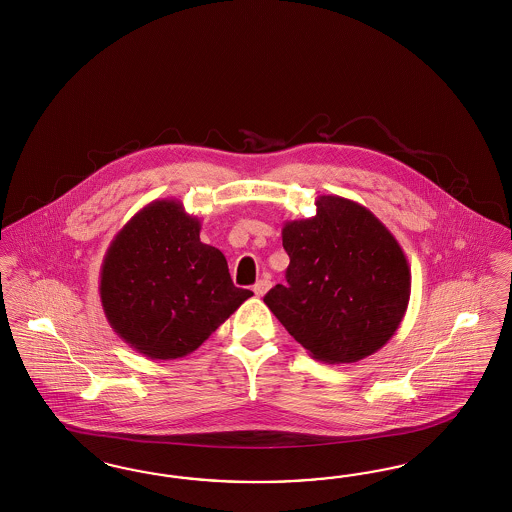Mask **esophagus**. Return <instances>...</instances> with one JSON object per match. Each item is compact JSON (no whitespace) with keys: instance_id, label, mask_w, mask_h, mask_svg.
<instances>
[{"instance_id":"1","label":"esophagus","mask_w":512,"mask_h":512,"mask_svg":"<svg viewBox=\"0 0 512 512\" xmlns=\"http://www.w3.org/2000/svg\"><path fill=\"white\" fill-rule=\"evenodd\" d=\"M270 286H272V284H270V280H268V278H261V280L253 286V291H255V295H257V297H263L266 291L270 289Z\"/></svg>"}]
</instances>
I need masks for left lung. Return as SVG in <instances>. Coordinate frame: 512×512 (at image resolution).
I'll return each instance as SVG.
<instances>
[{"mask_svg": "<svg viewBox=\"0 0 512 512\" xmlns=\"http://www.w3.org/2000/svg\"><path fill=\"white\" fill-rule=\"evenodd\" d=\"M282 244L287 284L266 293V307L314 360L352 364L387 345L408 308L411 272L368 207L318 196L314 217L286 221Z\"/></svg>", "mask_w": 512, "mask_h": 512, "instance_id": "8db88e82", "label": "left lung"}]
</instances>
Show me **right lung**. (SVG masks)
Listing matches in <instances>:
<instances>
[{"mask_svg":"<svg viewBox=\"0 0 512 512\" xmlns=\"http://www.w3.org/2000/svg\"><path fill=\"white\" fill-rule=\"evenodd\" d=\"M179 200L144 205L114 236L101 266L108 324L150 360L194 352L253 293L230 280L225 255L200 242Z\"/></svg>","mask_w":512,"mask_h":512,"instance_id":"right-lung-1","label":"right lung"}]
</instances>
